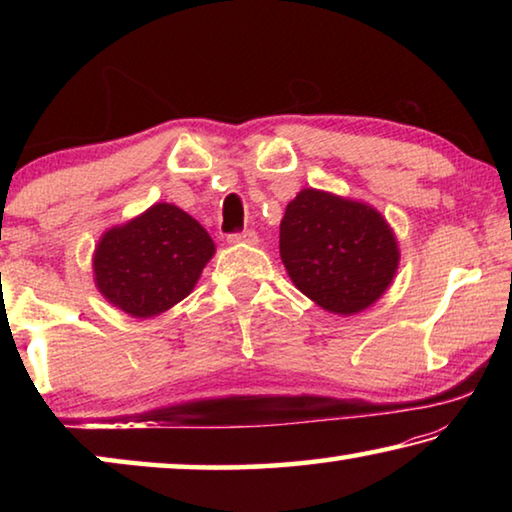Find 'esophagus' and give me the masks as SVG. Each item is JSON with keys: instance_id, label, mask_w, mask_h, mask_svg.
<instances>
[{"instance_id": "obj_1", "label": "esophagus", "mask_w": 512, "mask_h": 512, "mask_svg": "<svg viewBox=\"0 0 512 512\" xmlns=\"http://www.w3.org/2000/svg\"><path fill=\"white\" fill-rule=\"evenodd\" d=\"M228 241H230V244H250V246H255L259 239H257V232L255 230H241V232H237V235H230Z\"/></svg>"}]
</instances>
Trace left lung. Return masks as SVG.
Returning a JSON list of instances; mask_svg holds the SVG:
<instances>
[{
	"label": "left lung",
	"instance_id": "obj_1",
	"mask_svg": "<svg viewBox=\"0 0 512 512\" xmlns=\"http://www.w3.org/2000/svg\"><path fill=\"white\" fill-rule=\"evenodd\" d=\"M280 257L309 300L329 314L354 316L393 284L400 246L372 205L307 187L284 212Z\"/></svg>",
	"mask_w": 512,
	"mask_h": 512
}]
</instances>
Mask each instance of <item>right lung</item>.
I'll return each mask as SVG.
<instances>
[{
    "label": "right lung",
    "mask_w": 512,
    "mask_h": 512,
    "mask_svg": "<svg viewBox=\"0 0 512 512\" xmlns=\"http://www.w3.org/2000/svg\"><path fill=\"white\" fill-rule=\"evenodd\" d=\"M214 253L212 237L194 216L155 203L103 232L92 255L94 284L112 307L146 320L187 298Z\"/></svg>",
    "instance_id": "1"
}]
</instances>
